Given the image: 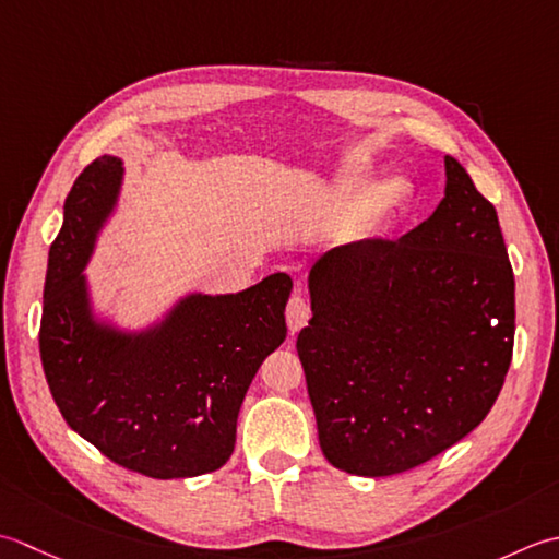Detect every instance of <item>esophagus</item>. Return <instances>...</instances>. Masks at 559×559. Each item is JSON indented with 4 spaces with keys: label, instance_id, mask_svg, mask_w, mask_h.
Returning <instances> with one entry per match:
<instances>
[{
    "label": "esophagus",
    "instance_id": "1",
    "mask_svg": "<svg viewBox=\"0 0 559 559\" xmlns=\"http://www.w3.org/2000/svg\"><path fill=\"white\" fill-rule=\"evenodd\" d=\"M284 316H287V325L292 333H296V330H301L306 325V321L311 318V309H309V304H306L304 296L294 294L287 304V313Z\"/></svg>",
    "mask_w": 559,
    "mask_h": 559
}]
</instances>
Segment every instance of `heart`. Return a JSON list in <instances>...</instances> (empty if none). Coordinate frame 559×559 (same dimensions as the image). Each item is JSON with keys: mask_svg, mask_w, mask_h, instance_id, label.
I'll return each instance as SVG.
<instances>
[{"mask_svg": "<svg viewBox=\"0 0 559 559\" xmlns=\"http://www.w3.org/2000/svg\"><path fill=\"white\" fill-rule=\"evenodd\" d=\"M347 192L355 202H367L376 216H385L403 207L409 195H413V188H409V183L403 178L385 180L379 188H371L364 183V180H352L347 186Z\"/></svg>", "mask_w": 559, "mask_h": 559, "instance_id": "b5f03b06", "label": "heart"}]
</instances>
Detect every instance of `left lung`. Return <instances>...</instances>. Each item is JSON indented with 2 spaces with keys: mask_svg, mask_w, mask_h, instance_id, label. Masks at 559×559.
<instances>
[{
  "mask_svg": "<svg viewBox=\"0 0 559 559\" xmlns=\"http://www.w3.org/2000/svg\"><path fill=\"white\" fill-rule=\"evenodd\" d=\"M447 198L397 241L364 238L311 267L296 337L318 441L335 468L413 471L483 423L514 352V270L495 204L447 156Z\"/></svg>",
  "mask_w": 559,
  "mask_h": 559,
  "instance_id": "1",
  "label": "left lung"
}]
</instances>
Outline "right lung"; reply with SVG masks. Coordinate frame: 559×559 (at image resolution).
I'll return each mask as SVG.
<instances>
[{
	"mask_svg": "<svg viewBox=\"0 0 559 559\" xmlns=\"http://www.w3.org/2000/svg\"><path fill=\"white\" fill-rule=\"evenodd\" d=\"M120 178V158L98 156L64 200L43 289L45 379L64 423L112 463L158 480L212 473L234 453L255 371L287 337L292 280L277 272L238 294L190 296L146 335L96 325L79 272Z\"/></svg>",
	"mask_w": 559,
	"mask_h": 559,
	"instance_id": "obj_1",
	"label": "right lung"
}]
</instances>
